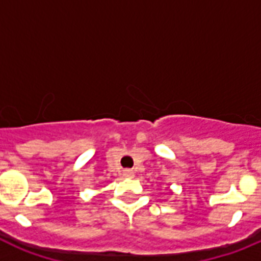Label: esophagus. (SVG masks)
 <instances>
[{
	"label": "esophagus",
	"instance_id": "34e87169",
	"mask_svg": "<svg viewBox=\"0 0 261 261\" xmlns=\"http://www.w3.org/2000/svg\"><path fill=\"white\" fill-rule=\"evenodd\" d=\"M124 175H125L126 177H133L135 176V172H133L132 170H125V171H124Z\"/></svg>",
	"mask_w": 261,
	"mask_h": 261
}]
</instances>
